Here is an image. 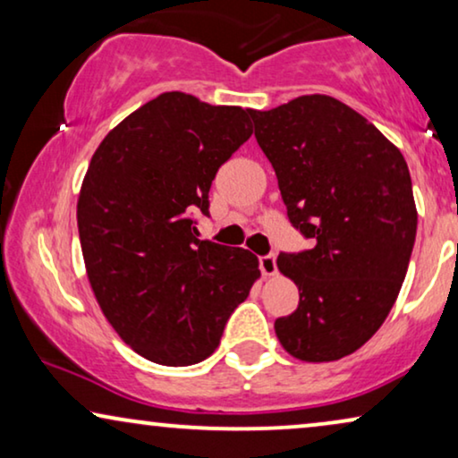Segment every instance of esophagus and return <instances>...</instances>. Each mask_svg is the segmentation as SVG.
<instances>
[{
  "label": "esophagus",
  "mask_w": 458,
  "mask_h": 458,
  "mask_svg": "<svg viewBox=\"0 0 458 458\" xmlns=\"http://www.w3.org/2000/svg\"><path fill=\"white\" fill-rule=\"evenodd\" d=\"M259 265H260V271L265 277H271V275L277 273V259H275V254L260 256Z\"/></svg>",
  "instance_id": "esophagus-1"
}]
</instances>
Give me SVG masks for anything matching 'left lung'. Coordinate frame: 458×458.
I'll use <instances>...</instances> for the list:
<instances>
[{"label": "left lung", "mask_w": 458, "mask_h": 458, "mask_svg": "<svg viewBox=\"0 0 458 458\" xmlns=\"http://www.w3.org/2000/svg\"><path fill=\"white\" fill-rule=\"evenodd\" d=\"M252 121L287 218L312 243L279 254L300 302L275 321V334L300 360H337L381 327L403 287L417 235L409 166L335 98L302 96L254 110Z\"/></svg>", "instance_id": "obj_1"}]
</instances>
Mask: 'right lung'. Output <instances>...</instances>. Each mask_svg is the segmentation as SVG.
<instances>
[{"label":"right lung","mask_w":458,"mask_h":458,"mask_svg":"<svg viewBox=\"0 0 458 458\" xmlns=\"http://www.w3.org/2000/svg\"><path fill=\"white\" fill-rule=\"evenodd\" d=\"M252 114L160 93L104 137L87 168L77 223L91 290L123 342L158 365L208 359L260 275L252 252L196 229Z\"/></svg>","instance_id":"add662e5"}]
</instances>
